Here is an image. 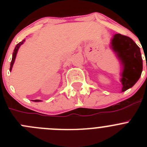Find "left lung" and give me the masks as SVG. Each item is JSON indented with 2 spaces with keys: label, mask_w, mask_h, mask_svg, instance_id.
<instances>
[{
  "label": "left lung",
  "mask_w": 147,
  "mask_h": 147,
  "mask_svg": "<svg viewBox=\"0 0 147 147\" xmlns=\"http://www.w3.org/2000/svg\"><path fill=\"white\" fill-rule=\"evenodd\" d=\"M111 44L124 66L121 74L122 92H124L132 88L141 76L143 70L141 51L130 37L121 34L114 35Z\"/></svg>",
  "instance_id": "8db88e82"
}]
</instances>
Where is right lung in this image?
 Returning a JSON list of instances; mask_svg holds the SVG:
<instances>
[{"label": "right lung", "instance_id": "right-lung-1", "mask_svg": "<svg viewBox=\"0 0 147 147\" xmlns=\"http://www.w3.org/2000/svg\"><path fill=\"white\" fill-rule=\"evenodd\" d=\"M24 41H25V40H23V41L20 42L18 44H17L16 47L15 48V50H14V52H13V54H12V59H11V64H10V71L11 70V67H12L13 64H14V62H15V57H16V54L17 53H18V49H19V47H20V45L23 43ZM34 102H40V100H34Z\"/></svg>", "mask_w": 147, "mask_h": 147}]
</instances>
